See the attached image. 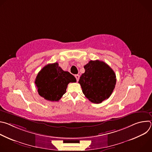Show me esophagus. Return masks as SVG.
<instances>
[{"label":"esophagus","instance_id":"1","mask_svg":"<svg viewBox=\"0 0 152 152\" xmlns=\"http://www.w3.org/2000/svg\"><path fill=\"white\" fill-rule=\"evenodd\" d=\"M75 77H76V80H77V81H78V80H79V79L80 76H79V75H75Z\"/></svg>","mask_w":152,"mask_h":152}]
</instances>
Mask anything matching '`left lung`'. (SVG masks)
<instances>
[{
    "label": "left lung",
    "instance_id": "left-lung-1",
    "mask_svg": "<svg viewBox=\"0 0 152 152\" xmlns=\"http://www.w3.org/2000/svg\"><path fill=\"white\" fill-rule=\"evenodd\" d=\"M85 73L80 77L82 92L94 103H100L110 97L116 84L114 70L105 62L91 60L84 66Z\"/></svg>",
    "mask_w": 152,
    "mask_h": 152
}]
</instances>
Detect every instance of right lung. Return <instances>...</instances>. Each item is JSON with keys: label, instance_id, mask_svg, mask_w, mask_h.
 I'll return each instance as SVG.
<instances>
[{"label": "right lung", "instance_id": "right-lung-1", "mask_svg": "<svg viewBox=\"0 0 152 152\" xmlns=\"http://www.w3.org/2000/svg\"><path fill=\"white\" fill-rule=\"evenodd\" d=\"M73 75L64 71L58 62L49 64L38 73L35 83L40 96L49 101H58L66 93L70 82H76Z\"/></svg>", "mask_w": 152, "mask_h": 152}]
</instances>
